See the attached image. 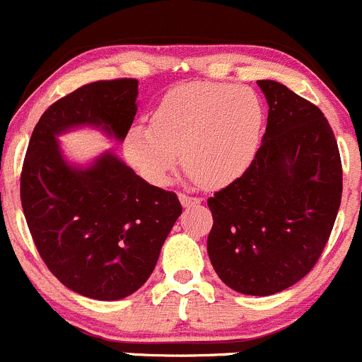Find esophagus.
Wrapping results in <instances>:
<instances>
[{"mask_svg": "<svg viewBox=\"0 0 362 362\" xmlns=\"http://www.w3.org/2000/svg\"><path fill=\"white\" fill-rule=\"evenodd\" d=\"M180 200H181L182 207H193V206H197V204H200L199 197L188 195V193H180Z\"/></svg>", "mask_w": 362, "mask_h": 362, "instance_id": "34e87169", "label": "esophagus"}]
</instances>
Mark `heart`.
<instances>
[{
  "label": "heart",
  "mask_w": 362,
  "mask_h": 362,
  "mask_svg": "<svg viewBox=\"0 0 362 362\" xmlns=\"http://www.w3.org/2000/svg\"><path fill=\"white\" fill-rule=\"evenodd\" d=\"M264 105L245 86L193 82L170 89L151 116L124 137L128 163L151 185H165L180 163L199 185L220 188L243 176L259 153Z\"/></svg>",
  "instance_id": "1"
}]
</instances>
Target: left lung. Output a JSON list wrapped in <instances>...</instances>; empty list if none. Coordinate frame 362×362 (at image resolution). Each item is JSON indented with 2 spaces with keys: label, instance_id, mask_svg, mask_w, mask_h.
<instances>
[{
  "label": "left lung",
  "instance_id": "1",
  "mask_svg": "<svg viewBox=\"0 0 362 362\" xmlns=\"http://www.w3.org/2000/svg\"><path fill=\"white\" fill-rule=\"evenodd\" d=\"M266 95V134L252 167L207 199V253L227 287L271 296L306 276L331 235L343 173L322 110L276 81Z\"/></svg>",
  "mask_w": 362,
  "mask_h": 362
}]
</instances>
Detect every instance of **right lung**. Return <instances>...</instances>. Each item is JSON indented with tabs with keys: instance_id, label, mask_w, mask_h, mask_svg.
<instances>
[{
	"instance_id": "obj_1",
	"label": "right lung",
	"mask_w": 362,
	"mask_h": 362,
	"mask_svg": "<svg viewBox=\"0 0 362 362\" xmlns=\"http://www.w3.org/2000/svg\"><path fill=\"white\" fill-rule=\"evenodd\" d=\"M137 95V78H116L59 98L35 127L21 174V202L42 260L64 287L100 301L127 298L148 281L182 207L176 193L146 182L112 151L71 165L58 135L95 127L124 141Z\"/></svg>"
}]
</instances>
